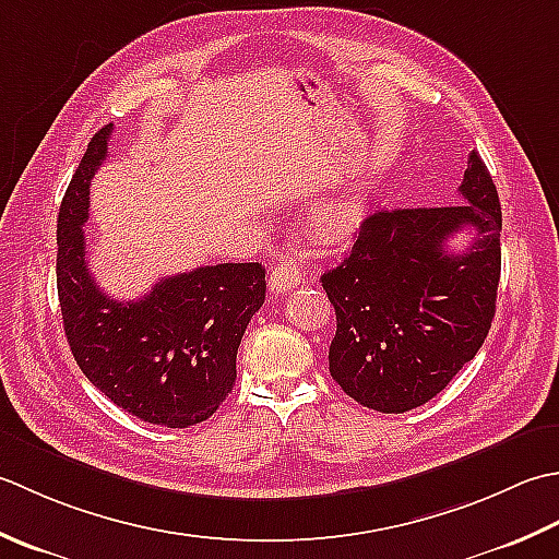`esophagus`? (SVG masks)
Listing matches in <instances>:
<instances>
[{
  "instance_id": "34e87169",
  "label": "esophagus",
  "mask_w": 559,
  "mask_h": 559,
  "mask_svg": "<svg viewBox=\"0 0 559 559\" xmlns=\"http://www.w3.org/2000/svg\"><path fill=\"white\" fill-rule=\"evenodd\" d=\"M306 277V272L301 270V265H292V263H284L277 265L275 270L270 272V280H267V287L272 294H284L294 289L296 284H301Z\"/></svg>"
}]
</instances>
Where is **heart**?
Wrapping results in <instances>:
<instances>
[{
	"mask_svg": "<svg viewBox=\"0 0 559 559\" xmlns=\"http://www.w3.org/2000/svg\"><path fill=\"white\" fill-rule=\"evenodd\" d=\"M359 224H361L359 204L349 195L328 200L313 212V234L325 243L347 241V238L357 234Z\"/></svg>",
	"mask_w": 559,
	"mask_h": 559,
	"instance_id": "1",
	"label": "heart"
}]
</instances>
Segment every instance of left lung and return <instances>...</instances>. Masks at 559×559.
Listing matches in <instances>:
<instances>
[{
  "mask_svg": "<svg viewBox=\"0 0 559 559\" xmlns=\"http://www.w3.org/2000/svg\"><path fill=\"white\" fill-rule=\"evenodd\" d=\"M451 207L381 210L361 222L343 265L321 277L335 306L330 376L379 413H407L447 389L483 347L502 272V207L477 152ZM463 228L474 243L453 254Z\"/></svg>",
  "mask_w": 559,
  "mask_h": 559,
  "instance_id": "1",
  "label": "left lung"
}]
</instances>
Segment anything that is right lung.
Masks as SVG:
<instances>
[{
	"mask_svg": "<svg viewBox=\"0 0 559 559\" xmlns=\"http://www.w3.org/2000/svg\"><path fill=\"white\" fill-rule=\"evenodd\" d=\"M106 124L67 188L57 214V296L72 355L96 389L142 423L192 427L216 413L236 383V352L265 301L260 263L204 265L118 301L88 270V186L108 156Z\"/></svg>",
	"mask_w": 559,
	"mask_h": 559,
	"instance_id": "add662e5",
	"label": "right lung"
}]
</instances>
